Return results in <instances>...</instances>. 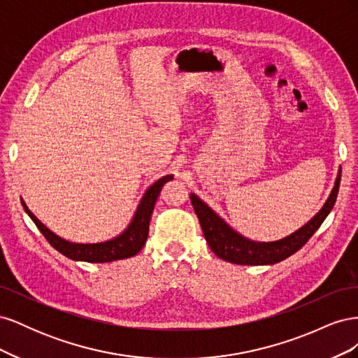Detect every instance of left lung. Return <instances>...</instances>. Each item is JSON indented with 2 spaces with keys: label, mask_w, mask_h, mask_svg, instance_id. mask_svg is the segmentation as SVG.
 <instances>
[{
  "label": "left lung",
  "mask_w": 358,
  "mask_h": 358,
  "mask_svg": "<svg viewBox=\"0 0 358 358\" xmlns=\"http://www.w3.org/2000/svg\"><path fill=\"white\" fill-rule=\"evenodd\" d=\"M341 173L342 170L339 169L334 187L321 210L301 229L275 242H255L246 239V237L233 230L220 215H216L196 194H191V203L199 216L204 239L209 243L216 257L222 258L224 262L243 266L275 264L297 252L310 239L312 234L320 229L322 221L327 218V215L336 203V197H338Z\"/></svg>",
  "instance_id": "obj_1"
}]
</instances>
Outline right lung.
Instances as JSON below:
<instances>
[{
	"instance_id": "obj_1",
	"label": "right lung",
	"mask_w": 358,
	"mask_h": 358,
	"mask_svg": "<svg viewBox=\"0 0 358 358\" xmlns=\"http://www.w3.org/2000/svg\"><path fill=\"white\" fill-rule=\"evenodd\" d=\"M171 179H173V175L162 176L154 183V185H150L145 192L142 200H140V204L137 206V210L133 216V220L128 224L127 229L119 236L113 237V239L100 242V243H73L62 239V237L50 231L41 221H38L37 216L28 209V206L25 204L24 200L20 201H22L24 209L28 213L29 218L37 225V229L58 252L66 255L70 259H74V262L109 263V262H116V259L134 257L137 252H140V249L143 248L148 239L150 215L154 212L157 199L159 196L162 187H164L166 183Z\"/></svg>"
}]
</instances>
